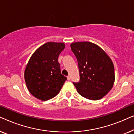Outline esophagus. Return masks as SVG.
Segmentation results:
<instances>
[{
	"label": "esophagus",
	"instance_id": "1",
	"mask_svg": "<svg viewBox=\"0 0 134 134\" xmlns=\"http://www.w3.org/2000/svg\"><path fill=\"white\" fill-rule=\"evenodd\" d=\"M67 79H68V80H71V77H70V76H67Z\"/></svg>",
	"mask_w": 134,
	"mask_h": 134
}]
</instances>
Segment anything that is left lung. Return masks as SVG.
<instances>
[{
    "label": "left lung",
    "mask_w": 134,
    "mask_h": 134,
    "mask_svg": "<svg viewBox=\"0 0 134 134\" xmlns=\"http://www.w3.org/2000/svg\"><path fill=\"white\" fill-rule=\"evenodd\" d=\"M79 69L80 81L73 84L78 93L90 100H99L112 88L115 70L112 60L103 49L91 42L71 44Z\"/></svg>",
    "instance_id": "left-lung-1"
}]
</instances>
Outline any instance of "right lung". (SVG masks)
Wrapping results in <instances>:
<instances>
[{"mask_svg": "<svg viewBox=\"0 0 134 134\" xmlns=\"http://www.w3.org/2000/svg\"><path fill=\"white\" fill-rule=\"evenodd\" d=\"M63 43L47 42L35 51L24 71V79L29 92L43 101L59 93L67 79L62 74L58 58L65 49Z\"/></svg>", "mask_w": 134, "mask_h": 134, "instance_id": "1", "label": "right lung"}]
</instances>
